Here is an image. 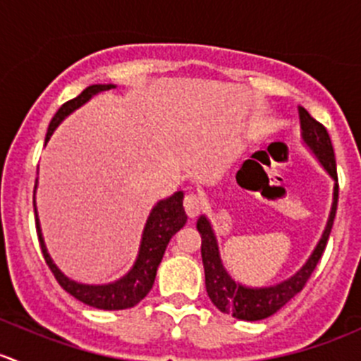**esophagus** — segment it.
<instances>
[{"instance_id":"obj_1","label":"esophagus","mask_w":361,"mask_h":361,"mask_svg":"<svg viewBox=\"0 0 361 361\" xmlns=\"http://www.w3.org/2000/svg\"><path fill=\"white\" fill-rule=\"evenodd\" d=\"M183 206L188 216L195 218L199 214V211H201V199L194 194H187L183 199Z\"/></svg>"}]
</instances>
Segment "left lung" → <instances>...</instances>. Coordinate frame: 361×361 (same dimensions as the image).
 Masks as SVG:
<instances>
[{
  "mask_svg": "<svg viewBox=\"0 0 361 361\" xmlns=\"http://www.w3.org/2000/svg\"><path fill=\"white\" fill-rule=\"evenodd\" d=\"M298 116H300V129H302V141L305 147L316 155L326 173L332 176L336 181L334 185V201L332 209H330L329 221L323 231L322 239L316 245L314 251L311 257L307 258L300 271H297L292 278L285 279V281L278 283L274 286H265V288H251L245 286L241 283L235 281L227 269L224 267L221 262L220 250H218L216 235H214L213 227H211L209 220L206 216L197 220V231L202 238L201 253H202V264H204V274H206V290L209 295L211 302L220 309L225 314H232L238 319H245V322H258L272 316L278 312L279 309L300 292L305 286L307 279L311 278L312 271L318 265L319 258H322L323 251H325L326 241H329L330 231H332L334 218H336L337 201H338V185H337V167H336V155H334L332 141H330L329 133H326L325 126L312 118L307 110L298 106Z\"/></svg>",
  "mask_w": 361,
  "mask_h": 361,
  "instance_id": "left-lung-1",
  "label": "left lung"
}]
</instances>
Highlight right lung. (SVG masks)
<instances>
[{"mask_svg":"<svg viewBox=\"0 0 361 361\" xmlns=\"http://www.w3.org/2000/svg\"><path fill=\"white\" fill-rule=\"evenodd\" d=\"M110 89H115V85H111V83H108V85H101V83L99 85H90L80 96H76L75 99L64 103L59 108V111L54 115L52 122H50L49 130H47L45 145L50 140L54 130L57 129V126L66 118L69 113H73L76 108L85 104L96 94ZM36 183H38V180H36ZM32 204H35L36 231H38L39 246H42L47 265L50 267L52 274L56 276L57 283L69 295H73L76 300L83 302V304L90 305V307L104 309V311H118V309L134 307L137 302L147 297L152 286H154L155 276H157V267L160 262H162L164 251H166L167 245H169L171 238L187 224V214H185L183 209V192H174L171 197L159 201L154 206V209H152L147 225H145L143 235H141L140 253H137L133 269L123 278L108 283V285H83V283H76L73 279H69L54 264L49 251H47L45 241H43L38 213H36V202Z\"/></svg>","mask_w":361,"mask_h":361,"instance_id":"right-lung-1","label":"right lung"}]
</instances>
